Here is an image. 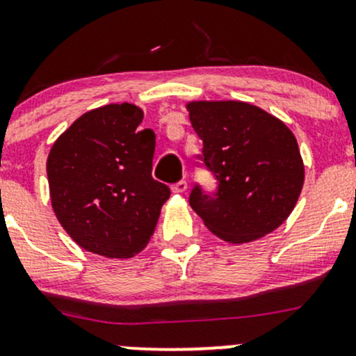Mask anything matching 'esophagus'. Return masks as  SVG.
Returning <instances> with one entry per match:
<instances>
[{"instance_id": "obj_1", "label": "esophagus", "mask_w": 356, "mask_h": 356, "mask_svg": "<svg viewBox=\"0 0 356 356\" xmlns=\"http://www.w3.org/2000/svg\"><path fill=\"white\" fill-rule=\"evenodd\" d=\"M188 191V182L186 181H181L177 182V184L172 186V193H175V195H181V193H186Z\"/></svg>"}]
</instances>
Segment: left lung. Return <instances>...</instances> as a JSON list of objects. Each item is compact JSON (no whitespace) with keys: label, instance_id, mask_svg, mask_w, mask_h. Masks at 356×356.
Returning <instances> with one entry per match:
<instances>
[{"label":"left lung","instance_id":"obj_1","mask_svg":"<svg viewBox=\"0 0 356 356\" xmlns=\"http://www.w3.org/2000/svg\"><path fill=\"white\" fill-rule=\"evenodd\" d=\"M203 161L215 174L213 196L193 189L189 204L208 231L231 245L281 227L296 207L305 163L293 131L275 115L238 99L188 102Z\"/></svg>","mask_w":356,"mask_h":356}]
</instances>
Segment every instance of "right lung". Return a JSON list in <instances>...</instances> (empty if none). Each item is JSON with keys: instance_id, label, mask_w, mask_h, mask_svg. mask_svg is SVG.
I'll list each match as a JSON object with an SVG mask.
<instances>
[{"instance_id": "add662e5", "label": "right lung", "mask_w": 356, "mask_h": 356, "mask_svg": "<svg viewBox=\"0 0 356 356\" xmlns=\"http://www.w3.org/2000/svg\"><path fill=\"white\" fill-rule=\"evenodd\" d=\"M145 111L110 103L86 111L49 149V198L60 225L82 250L132 258L155 232L170 189L152 177L155 132Z\"/></svg>"}]
</instances>
